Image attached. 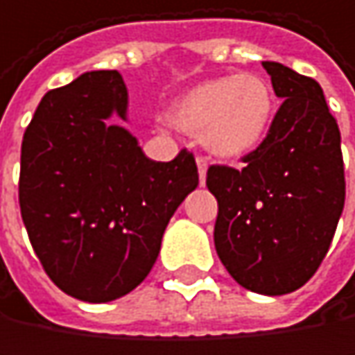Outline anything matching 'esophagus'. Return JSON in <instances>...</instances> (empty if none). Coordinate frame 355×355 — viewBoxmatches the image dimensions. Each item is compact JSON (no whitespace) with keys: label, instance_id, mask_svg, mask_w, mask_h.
I'll return each mask as SVG.
<instances>
[{"label":"esophagus","instance_id":"34e87169","mask_svg":"<svg viewBox=\"0 0 355 355\" xmlns=\"http://www.w3.org/2000/svg\"><path fill=\"white\" fill-rule=\"evenodd\" d=\"M196 165H198V175H200V186H205V182H207V167H209V163H207V157H196Z\"/></svg>","mask_w":355,"mask_h":355}]
</instances>
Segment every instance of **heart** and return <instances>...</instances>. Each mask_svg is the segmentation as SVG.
Returning a JSON list of instances; mask_svg holds the SVG:
<instances>
[{
	"label": "heart",
	"instance_id": "obj_1",
	"mask_svg": "<svg viewBox=\"0 0 355 355\" xmlns=\"http://www.w3.org/2000/svg\"><path fill=\"white\" fill-rule=\"evenodd\" d=\"M275 92L259 74L219 76L186 90L171 107L180 130L200 136L205 148L238 161L254 153L270 130Z\"/></svg>",
	"mask_w": 355,
	"mask_h": 355
}]
</instances>
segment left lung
<instances>
[{
  "mask_svg": "<svg viewBox=\"0 0 355 355\" xmlns=\"http://www.w3.org/2000/svg\"><path fill=\"white\" fill-rule=\"evenodd\" d=\"M263 68L283 98L265 142L242 169L209 167L207 186L219 205L215 248L227 272L254 293L283 295L329 252L345 173L339 125L320 85L277 62Z\"/></svg>",
  "mask_w": 355,
  "mask_h": 355,
  "instance_id": "8db88e82",
  "label": "left lung"
}]
</instances>
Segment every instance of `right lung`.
<instances>
[{
    "label": "right lung",
    "mask_w": 355,
    "mask_h": 355,
    "mask_svg": "<svg viewBox=\"0 0 355 355\" xmlns=\"http://www.w3.org/2000/svg\"><path fill=\"white\" fill-rule=\"evenodd\" d=\"M128 119L117 70H96L49 90L20 155V213L35 254L68 295L103 304L138 287L165 227L198 186L194 155L148 159Z\"/></svg>",
    "instance_id": "obj_1"
}]
</instances>
